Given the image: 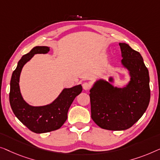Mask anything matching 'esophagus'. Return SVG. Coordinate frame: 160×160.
<instances>
[{
	"instance_id": "obj_1",
	"label": "esophagus",
	"mask_w": 160,
	"mask_h": 160,
	"mask_svg": "<svg viewBox=\"0 0 160 160\" xmlns=\"http://www.w3.org/2000/svg\"><path fill=\"white\" fill-rule=\"evenodd\" d=\"M82 88L83 89L85 90V91H88V90H89L91 88V84L88 82H84L82 84Z\"/></svg>"
}]
</instances>
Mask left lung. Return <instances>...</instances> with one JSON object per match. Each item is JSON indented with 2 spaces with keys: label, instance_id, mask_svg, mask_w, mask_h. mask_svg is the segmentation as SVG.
I'll return each instance as SVG.
<instances>
[{
  "label": "left lung",
  "instance_id": "left-lung-1",
  "mask_svg": "<svg viewBox=\"0 0 160 160\" xmlns=\"http://www.w3.org/2000/svg\"><path fill=\"white\" fill-rule=\"evenodd\" d=\"M121 64L129 72L125 86H113L100 79L90 90L91 118L96 125L109 130H124L132 127L147 110L150 101L149 75L140 53L129 45L120 42Z\"/></svg>",
  "mask_w": 160,
  "mask_h": 160
}]
</instances>
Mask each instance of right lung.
Listing matches in <instances>:
<instances>
[{
    "mask_svg": "<svg viewBox=\"0 0 160 160\" xmlns=\"http://www.w3.org/2000/svg\"><path fill=\"white\" fill-rule=\"evenodd\" d=\"M48 46H35L19 61L10 82L9 102L12 111L20 122L35 133H43L62 127L67 119V112L75 97L82 92L81 85L63 89L52 103L40 107L28 104L20 92L19 78L24 65L37 53H47Z\"/></svg>",
    "mask_w": 160,
    "mask_h": 160,
    "instance_id": "1",
    "label": "right lung"
}]
</instances>
